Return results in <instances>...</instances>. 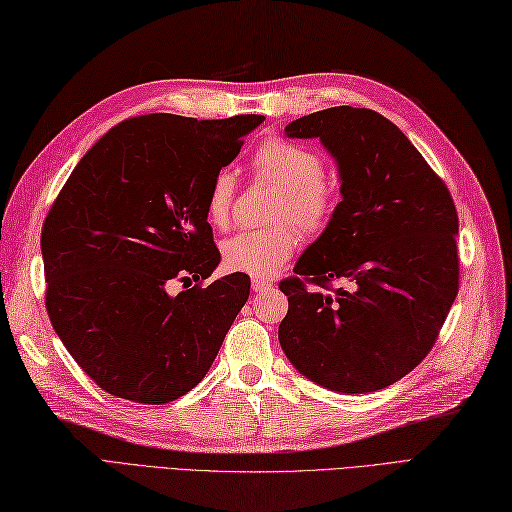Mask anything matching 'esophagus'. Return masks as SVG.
Returning <instances> with one entry per match:
<instances>
[{"label":"esophagus","mask_w":512,"mask_h":512,"mask_svg":"<svg viewBox=\"0 0 512 512\" xmlns=\"http://www.w3.org/2000/svg\"><path fill=\"white\" fill-rule=\"evenodd\" d=\"M269 289H273V282L271 280H260V278H256V280H252V291L254 293H267Z\"/></svg>","instance_id":"34e87169"}]
</instances>
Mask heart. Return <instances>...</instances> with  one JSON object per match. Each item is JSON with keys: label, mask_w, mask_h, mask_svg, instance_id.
<instances>
[{"label": "heart", "mask_w": 512, "mask_h": 512, "mask_svg": "<svg viewBox=\"0 0 512 512\" xmlns=\"http://www.w3.org/2000/svg\"><path fill=\"white\" fill-rule=\"evenodd\" d=\"M254 171L260 180L276 186L280 197L273 217L284 221L276 228L245 230L223 243V263L234 273L252 278H269L278 273L297 249V230L321 232L334 213L336 195L323 180V158L315 149L286 139H269L254 154ZM234 176L221 169L210 182L206 217L215 228L230 221ZM293 220L292 224L288 221Z\"/></svg>", "instance_id": "1"}]
</instances>
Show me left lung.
<instances>
[{
    "label": "left lung",
    "instance_id": "1",
    "mask_svg": "<svg viewBox=\"0 0 512 512\" xmlns=\"http://www.w3.org/2000/svg\"><path fill=\"white\" fill-rule=\"evenodd\" d=\"M284 134L319 139L341 180V202L293 271L318 285L350 279L353 286L321 294L298 278L284 280L282 352L330 391H380L426 358L456 299L452 195L376 110L326 108L291 121Z\"/></svg>",
    "mask_w": 512,
    "mask_h": 512
}]
</instances>
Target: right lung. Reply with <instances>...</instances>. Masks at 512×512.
Returning <instances> with one entry per match:
<instances>
[{
  "label": "right lung",
  "mask_w": 512,
  "mask_h": 512,
  "mask_svg": "<svg viewBox=\"0 0 512 512\" xmlns=\"http://www.w3.org/2000/svg\"><path fill=\"white\" fill-rule=\"evenodd\" d=\"M263 115L197 121L143 115L102 136L43 223L47 315L62 345L110 395L167 404L202 382L249 297V278L208 286L219 249L210 182Z\"/></svg>",
  "instance_id": "obj_1"
}]
</instances>
